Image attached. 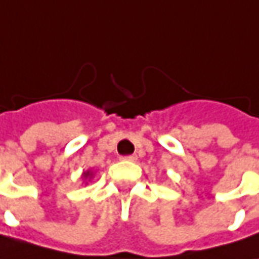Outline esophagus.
<instances>
[{
  "label": "esophagus",
  "mask_w": 259,
  "mask_h": 259,
  "mask_svg": "<svg viewBox=\"0 0 259 259\" xmlns=\"http://www.w3.org/2000/svg\"><path fill=\"white\" fill-rule=\"evenodd\" d=\"M122 160H125V161H137V155H126V157H122Z\"/></svg>",
  "instance_id": "1"
}]
</instances>
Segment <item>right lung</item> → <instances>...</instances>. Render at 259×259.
Returning <instances> with one entry per match:
<instances>
[{"label":"right lung","mask_w":259,"mask_h":259,"mask_svg":"<svg viewBox=\"0 0 259 259\" xmlns=\"http://www.w3.org/2000/svg\"><path fill=\"white\" fill-rule=\"evenodd\" d=\"M95 173H96V171H95L94 168H89V170L83 171V173H82V177H80V179H82V183L86 186V184L89 183V182H91V180L94 179Z\"/></svg>","instance_id":"1"}]
</instances>
